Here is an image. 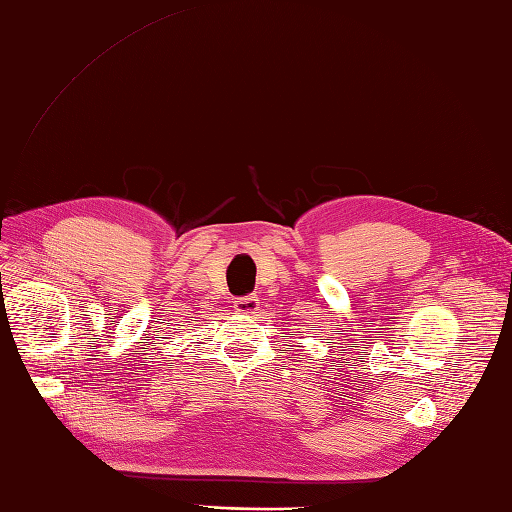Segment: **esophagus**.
<instances>
[{"mask_svg": "<svg viewBox=\"0 0 512 512\" xmlns=\"http://www.w3.org/2000/svg\"><path fill=\"white\" fill-rule=\"evenodd\" d=\"M260 306V299L256 295H243L234 301V310L241 314H254Z\"/></svg>", "mask_w": 512, "mask_h": 512, "instance_id": "34e87169", "label": "esophagus"}]
</instances>
